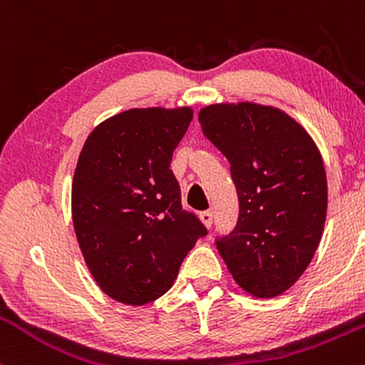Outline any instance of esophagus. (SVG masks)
<instances>
[{"label":"esophagus","mask_w":365,"mask_h":365,"mask_svg":"<svg viewBox=\"0 0 365 365\" xmlns=\"http://www.w3.org/2000/svg\"><path fill=\"white\" fill-rule=\"evenodd\" d=\"M200 221H202V223L206 225L207 228H211V226H212V212L211 211L200 212Z\"/></svg>","instance_id":"34e87169"}]
</instances>
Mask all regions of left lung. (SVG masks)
I'll list each match as a JSON object with an SVG mask.
<instances>
[{
    "label": "left lung",
    "instance_id": "1",
    "mask_svg": "<svg viewBox=\"0 0 365 365\" xmlns=\"http://www.w3.org/2000/svg\"><path fill=\"white\" fill-rule=\"evenodd\" d=\"M204 135L230 163L238 221L216 247L233 279L271 299L307 269L328 207L319 150L295 120L257 104H212L199 113Z\"/></svg>",
    "mask_w": 365,
    "mask_h": 365
}]
</instances>
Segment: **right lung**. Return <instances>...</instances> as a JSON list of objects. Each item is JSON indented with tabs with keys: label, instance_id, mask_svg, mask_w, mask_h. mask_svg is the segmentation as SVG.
<instances>
[{
	"label": "right lung",
	"instance_id": "obj_1",
	"mask_svg": "<svg viewBox=\"0 0 365 365\" xmlns=\"http://www.w3.org/2000/svg\"><path fill=\"white\" fill-rule=\"evenodd\" d=\"M190 108L128 110L83 144L72 183L75 235L101 290L128 305L165 295L207 228L182 206L170 170Z\"/></svg>",
	"mask_w": 365,
	"mask_h": 365
}]
</instances>
